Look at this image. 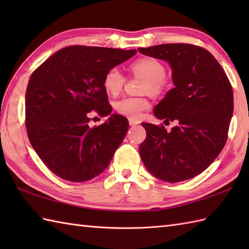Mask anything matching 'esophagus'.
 <instances>
[{"label":"esophagus","instance_id":"1","mask_svg":"<svg viewBox=\"0 0 249 249\" xmlns=\"http://www.w3.org/2000/svg\"><path fill=\"white\" fill-rule=\"evenodd\" d=\"M138 124H139V121L129 119V125H130V126H136V125H138Z\"/></svg>","mask_w":249,"mask_h":249}]
</instances>
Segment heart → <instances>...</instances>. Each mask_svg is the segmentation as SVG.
<instances>
[{"label":"heart","instance_id":"obj_1","mask_svg":"<svg viewBox=\"0 0 249 249\" xmlns=\"http://www.w3.org/2000/svg\"><path fill=\"white\" fill-rule=\"evenodd\" d=\"M130 71L137 76L143 77L145 81L142 92L151 95H160L167 87L165 79L166 68L160 61L152 57L139 59L130 65ZM126 79L118 68H111L104 77V87L109 94L118 95L123 89ZM151 103L145 97H124L114 103V109L119 114L131 120H139L142 113L150 109Z\"/></svg>","mask_w":249,"mask_h":249}]
</instances>
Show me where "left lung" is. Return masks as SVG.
Wrapping results in <instances>:
<instances>
[{"label": "left lung", "mask_w": 249, "mask_h": 249, "mask_svg": "<svg viewBox=\"0 0 249 249\" xmlns=\"http://www.w3.org/2000/svg\"><path fill=\"white\" fill-rule=\"evenodd\" d=\"M142 54L167 61L172 70L171 89L154 108L157 119L176 122L141 123L146 138L139 146L147 171L169 183L198 176L212 163L228 138L233 113V91L223 67L202 47L165 44L139 48Z\"/></svg>", "instance_id": "left-lung-1"}]
</instances>
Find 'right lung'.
Here are the masks:
<instances>
[{
    "mask_svg": "<svg viewBox=\"0 0 249 249\" xmlns=\"http://www.w3.org/2000/svg\"><path fill=\"white\" fill-rule=\"evenodd\" d=\"M134 50L70 46L56 51L32 73L25 93V126L37 155L50 171L71 182L102 173L125 138L128 121L112 114L89 127L91 111L110 115L104 87L111 68Z\"/></svg>",
    "mask_w": 249,
    "mask_h": 249,
    "instance_id": "right-lung-1",
    "label": "right lung"
}]
</instances>
